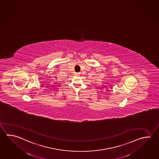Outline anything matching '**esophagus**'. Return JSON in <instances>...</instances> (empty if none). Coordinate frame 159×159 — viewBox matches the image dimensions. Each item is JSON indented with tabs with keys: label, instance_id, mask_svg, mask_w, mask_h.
Wrapping results in <instances>:
<instances>
[{
	"label": "esophagus",
	"instance_id": "34e87169",
	"mask_svg": "<svg viewBox=\"0 0 159 159\" xmlns=\"http://www.w3.org/2000/svg\"><path fill=\"white\" fill-rule=\"evenodd\" d=\"M78 74H78V73H76V75H78Z\"/></svg>",
	"mask_w": 159,
	"mask_h": 159
}]
</instances>
